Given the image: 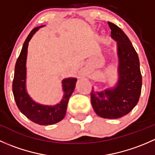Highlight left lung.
I'll return each instance as SVG.
<instances>
[{
	"label": "left lung",
	"instance_id": "obj_1",
	"mask_svg": "<svg viewBox=\"0 0 155 155\" xmlns=\"http://www.w3.org/2000/svg\"><path fill=\"white\" fill-rule=\"evenodd\" d=\"M111 37L117 42L118 79L115 86L91 92L94 110L100 117L119 118L129 113L138 103L142 89L140 60L129 38L120 28L108 21Z\"/></svg>",
	"mask_w": 155,
	"mask_h": 155
}]
</instances>
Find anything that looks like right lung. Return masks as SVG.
<instances>
[{"mask_svg": "<svg viewBox=\"0 0 155 155\" xmlns=\"http://www.w3.org/2000/svg\"><path fill=\"white\" fill-rule=\"evenodd\" d=\"M40 26L34 28L23 44L15 67L12 81V93L16 105L23 115L36 124L40 125H51L61 121L66 115L68 101L74 91L77 79L68 78L62 81L64 96L59 104L54 106H46L37 104L31 99L26 90V60L28 43Z\"/></svg>", "mask_w": 155, "mask_h": 155, "instance_id": "add662e5", "label": "right lung"}]
</instances>
